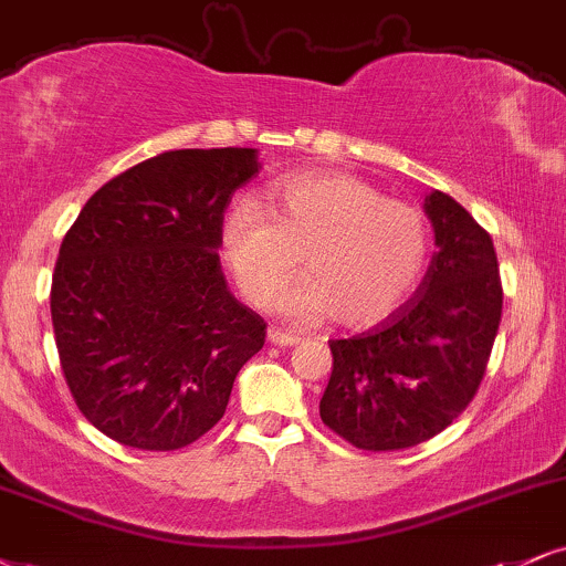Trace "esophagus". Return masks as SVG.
<instances>
[{
  "label": "esophagus",
  "instance_id": "obj_1",
  "mask_svg": "<svg viewBox=\"0 0 566 566\" xmlns=\"http://www.w3.org/2000/svg\"><path fill=\"white\" fill-rule=\"evenodd\" d=\"M268 340H270V344H275V346H296L302 338L294 336V333L275 331V327H270V331H268Z\"/></svg>",
  "mask_w": 566,
  "mask_h": 566
}]
</instances>
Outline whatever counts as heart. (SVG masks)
<instances>
[{"mask_svg": "<svg viewBox=\"0 0 566 566\" xmlns=\"http://www.w3.org/2000/svg\"><path fill=\"white\" fill-rule=\"evenodd\" d=\"M272 214L241 201L226 214L220 247L249 304L268 306L298 264L304 281L281 298L296 323L336 315L367 327L394 315L420 285L430 226L420 207L338 170H310L270 188Z\"/></svg>", "mask_w": 566, "mask_h": 566, "instance_id": "heart-1", "label": "heart"}]
</instances>
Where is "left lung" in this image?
Segmentation results:
<instances>
[{
    "instance_id": "1",
    "label": "left lung",
    "mask_w": 566,
    "mask_h": 566,
    "mask_svg": "<svg viewBox=\"0 0 566 566\" xmlns=\"http://www.w3.org/2000/svg\"><path fill=\"white\" fill-rule=\"evenodd\" d=\"M438 251L420 289L388 319L331 340L319 417L365 451H399L449 428L478 394L501 323L496 249L449 193L424 197Z\"/></svg>"
}]
</instances>
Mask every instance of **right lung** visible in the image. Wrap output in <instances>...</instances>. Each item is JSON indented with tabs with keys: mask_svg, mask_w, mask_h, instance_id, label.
I'll list each match as a JSON object with an SVG mask.
<instances>
[{
	"mask_svg": "<svg viewBox=\"0 0 566 566\" xmlns=\"http://www.w3.org/2000/svg\"><path fill=\"white\" fill-rule=\"evenodd\" d=\"M256 149L165 151L104 184L67 230L52 325L67 388L113 441L176 451L226 415L264 319L228 291L222 214Z\"/></svg>",
	"mask_w": 566,
	"mask_h": 566,
	"instance_id": "1",
	"label": "right lung"
}]
</instances>
